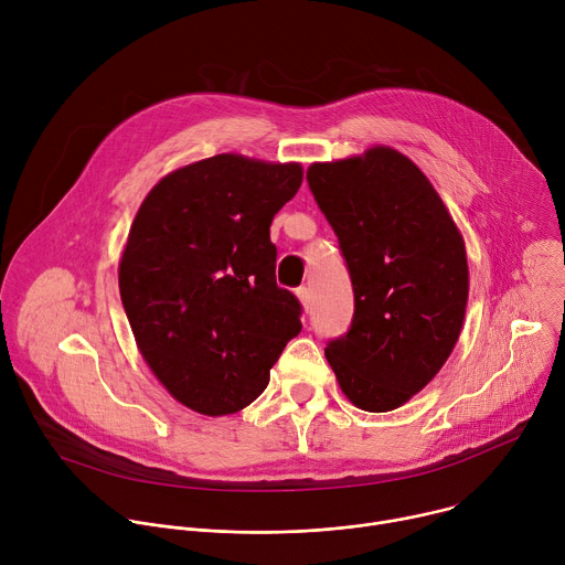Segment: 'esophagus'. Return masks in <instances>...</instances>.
<instances>
[{
  "instance_id": "1",
  "label": "esophagus",
  "mask_w": 565,
  "mask_h": 565,
  "mask_svg": "<svg viewBox=\"0 0 565 565\" xmlns=\"http://www.w3.org/2000/svg\"><path fill=\"white\" fill-rule=\"evenodd\" d=\"M297 297H299V301H301V306H303V310L308 312L310 308H312V295H310V288H306V286H301V288H297Z\"/></svg>"
}]
</instances>
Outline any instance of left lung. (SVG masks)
Here are the masks:
<instances>
[{
  "mask_svg": "<svg viewBox=\"0 0 565 565\" xmlns=\"http://www.w3.org/2000/svg\"><path fill=\"white\" fill-rule=\"evenodd\" d=\"M306 181L340 241L355 299L327 360L355 407L393 412L458 342L469 292L462 236L427 177L391 147L312 163Z\"/></svg>",
  "mask_w": 565,
  "mask_h": 565,
  "instance_id": "1",
  "label": "left lung"
}]
</instances>
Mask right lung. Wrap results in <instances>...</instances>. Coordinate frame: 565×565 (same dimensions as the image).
Returning <instances> with one entry per match:
<instances>
[{
  "label": "right lung",
  "instance_id": "obj_1",
  "mask_svg": "<svg viewBox=\"0 0 565 565\" xmlns=\"http://www.w3.org/2000/svg\"><path fill=\"white\" fill-rule=\"evenodd\" d=\"M301 179L297 163L218 153L168 174L131 223L118 268L129 327L153 375L203 416L248 407L301 331L270 241Z\"/></svg>",
  "mask_w": 565,
  "mask_h": 565
}]
</instances>
